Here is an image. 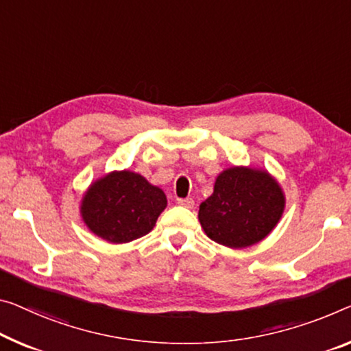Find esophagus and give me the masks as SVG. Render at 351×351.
<instances>
[{"instance_id": "1", "label": "esophagus", "mask_w": 351, "mask_h": 351, "mask_svg": "<svg viewBox=\"0 0 351 351\" xmlns=\"http://www.w3.org/2000/svg\"><path fill=\"white\" fill-rule=\"evenodd\" d=\"M177 204H179V206H182V207L193 208L194 201H193L191 197H180V199H177Z\"/></svg>"}]
</instances>
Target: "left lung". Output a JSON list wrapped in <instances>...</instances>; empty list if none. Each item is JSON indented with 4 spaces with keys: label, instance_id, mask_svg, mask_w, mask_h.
<instances>
[{
    "label": "left lung",
    "instance_id": "left-lung-1",
    "mask_svg": "<svg viewBox=\"0 0 351 351\" xmlns=\"http://www.w3.org/2000/svg\"><path fill=\"white\" fill-rule=\"evenodd\" d=\"M285 199L265 171L230 168L221 172L213 194L199 207V221L208 239L229 247L256 245L281 219Z\"/></svg>",
    "mask_w": 351,
    "mask_h": 351
}]
</instances>
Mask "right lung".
<instances>
[{
  "instance_id": "right-lung-1",
  "label": "right lung",
  "mask_w": 351,
  "mask_h": 351,
  "mask_svg": "<svg viewBox=\"0 0 351 351\" xmlns=\"http://www.w3.org/2000/svg\"><path fill=\"white\" fill-rule=\"evenodd\" d=\"M165 193L132 171H114L94 182L82 202V217L95 235L127 243L149 234L163 212Z\"/></svg>"
}]
</instances>
